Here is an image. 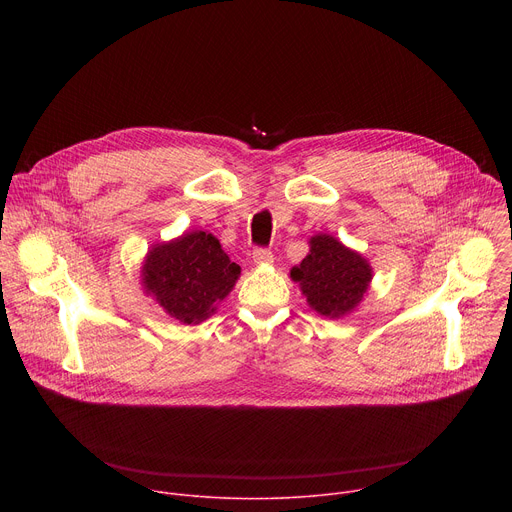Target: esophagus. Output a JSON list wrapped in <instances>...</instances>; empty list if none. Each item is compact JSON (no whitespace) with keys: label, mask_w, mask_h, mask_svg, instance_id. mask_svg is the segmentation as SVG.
I'll return each instance as SVG.
<instances>
[{"label":"esophagus","mask_w":512,"mask_h":512,"mask_svg":"<svg viewBox=\"0 0 512 512\" xmlns=\"http://www.w3.org/2000/svg\"><path fill=\"white\" fill-rule=\"evenodd\" d=\"M253 261H255V265H271L273 263V255L267 249H255L253 251Z\"/></svg>","instance_id":"1"}]
</instances>
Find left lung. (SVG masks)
<instances>
[{
  "label": "left lung",
  "instance_id": "8db88e82",
  "mask_svg": "<svg viewBox=\"0 0 512 512\" xmlns=\"http://www.w3.org/2000/svg\"><path fill=\"white\" fill-rule=\"evenodd\" d=\"M308 245L304 261L289 269L291 281L300 285L308 306L320 316L332 320L348 316L371 287V263L328 233L310 237Z\"/></svg>",
  "mask_w": 512,
  "mask_h": 512
}]
</instances>
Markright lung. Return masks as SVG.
Returning <instances> with one entry per match:
<instances>
[{"instance_id":"1","label":"right lung","mask_w":512,"mask_h":512,"mask_svg":"<svg viewBox=\"0 0 512 512\" xmlns=\"http://www.w3.org/2000/svg\"><path fill=\"white\" fill-rule=\"evenodd\" d=\"M241 277L208 231H190L172 241L156 243L143 257L141 287L164 312L182 324H200L216 314Z\"/></svg>"}]
</instances>
